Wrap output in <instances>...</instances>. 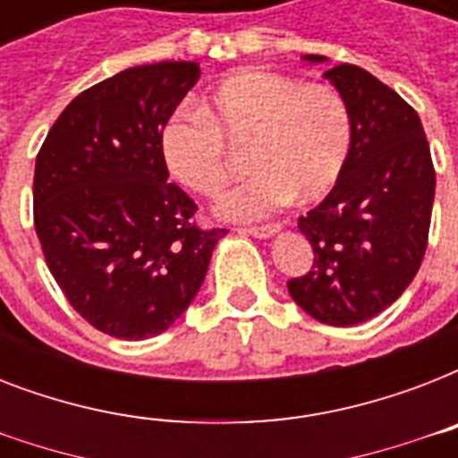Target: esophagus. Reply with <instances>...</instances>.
<instances>
[{
	"mask_svg": "<svg viewBox=\"0 0 458 458\" xmlns=\"http://www.w3.org/2000/svg\"><path fill=\"white\" fill-rule=\"evenodd\" d=\"M240 233L266 240V237H273L276 233H280V225H278V223H271V225H259V228H242Z\"/></svg>",
	"mask_w": 458,
	"mask_h": 458,
	"instance_id": "obj_1",
	"label": "esophagus"
}]
</instances>
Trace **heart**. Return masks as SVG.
<instances>
[{"label": "heart", "mask_w": 458, "mask_h": 458, "mask_svg": "<svg viewBox=\"0 0 458 458\" xmlns=\"http://www.w3.org/2000/svg\"><path fill=\"white\" fill-rule=\"evenodd\" d=\"M352 140V114L333 88L240 71L218 82L199 109L175 111L161 128L158 152L178 185L216 197L230 178V149L250 147L254 175L225 194L216 211L257 221L294 197L313 201L330 192L347 168Z\"/></svg>", "instance_id": "b5f03b06"}]
</instances>
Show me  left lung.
<instances>
[{
	"label": "left lung",
	"instance_id": "8db88e82",
	"mask_svg": "<svg viewBox=\"0 0 458 458\" xmlns=\"http://www.w3.org/2000/svg\"><path fill=\"white\" fill-rule=\"evenodd\" d=\"M301 59L320 64L326 56ZM326 78L347 102L354 140L342 178L300 216L313 266L287 290L309 316L347 327L385 311L419 273L435 168L419 114L394 89L352 64L330 68Z\"/></svg>",
	"mask_w": 458,
	"mask_h": 458
}]
</instances>
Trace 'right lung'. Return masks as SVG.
<instances>
[{"mask_svg":"<svg viewBox=\"0 0 458 458\" xmlns=\"http://www.w3.org/2000/svg\"><path fill=\"white\" fill-rule=\"evenodd\" d=\"M199 81V64L125 68L81 92L35 161V230L75 311L121 340L164 333L199 293L223 233L194 223L168 182L158 135Z\"/></svg>","mask_w":458,"mask_h":458,"instance_id":"1","label":"right lung"}]
</instances>
